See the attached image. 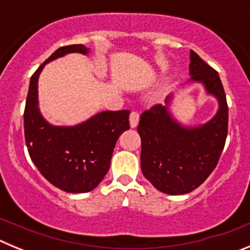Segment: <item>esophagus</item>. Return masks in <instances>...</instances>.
Returning a JSON list of instances; mask_svg holds the SVG:
<instances>
[{
    "instance_id": "obj_1",
    "label": "esophagus",
    "mask_w": 250,
    "mask_h": 250,
    "mask_svg": "<svg viewBox=\"0 0 250 250\" xmlns=\"http://www.w3.org/2000/svg\"><path fill=\"white\" fill-rule=\"evenodd\" d=\"M139 124V112L132 111L130 114V126L131 127H136Z\"/></svg>"
}]
</instances>
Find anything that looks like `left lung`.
Wrapping results in <instances>:
<instances>
[{"label": "left lung", "mask_w": 250, "mask_h": 250, "mask_svg": "<svg viewBox=\"0 0 250 250\" xmlns=\"http://www.w3.org/2000/svg\"><path fill=\"white\" fill-rule=\"evenodd\" d=\"M191 80L216 96L219 110L202 126L188 129L171 119L163 105L140 115L141 170L158 190L170 195L193 191L215 169L228 135V104L218 72L190 50ZM169 100V99H167Z\"/></svg>", "instance_id": "left-lung-1"}]
</instances>
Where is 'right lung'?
Wrapping results in <instances>:
<instances>
[{
  "label": "right lung",
  "mask_w": 250,
  "mask_h": 250,
  "mask_svg": "<svg viewBox=\"0 0 250 250\" xmlns=\"http://www.w3.org/2000/svg\"><path fill=\"white\" fill-rule=\"evenodd\" d=\"M70 52L87 54L83 45L57 48L31 76L23 127L31 160L56 188L67 193H87L98 187L110 167L119 136L129 125V110L103 111L72 127L52 126L37 106V80L43 66Z\"/></svg>",
  "instance_id": "1"
}]
</instances>
